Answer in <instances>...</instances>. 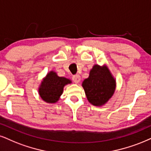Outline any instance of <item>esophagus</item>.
<instances>
[{"label":"esophagus","mask_w":151,"mask_h":151,"mask_svg":"<svg viewBox=\"0 0 151 151\" xmlns=\"http://www.w3.org/2000/svg\"><path fill=\"white\" fill-rule=\"evenodd\" d=\"M72 79L74 83H78L79 82L81 81V76H80V75H78V74H77V75H74L72 77Z\"/></svg>","instance_id":"34e87169"}]
</instances>
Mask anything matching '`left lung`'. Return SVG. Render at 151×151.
Wrapping results in <instances>:
<instances>
[{
	"label": "left lung",
	"mask_w": 151,
	"mask_h": 151,
	"mask_svg": "<svg viewBox=\"0 0 151 151\" xmlns=\"http://www.w3.org/2000/svg\"><path fill=\"white\" fill-rule=\"evenodd\" d=\"M87 99L94 106H102L112 96L115 81L106 66H93L90 76L83 83Z\"/></svg>",
	"instance_id": "left-lung-1"
}]
</instances>
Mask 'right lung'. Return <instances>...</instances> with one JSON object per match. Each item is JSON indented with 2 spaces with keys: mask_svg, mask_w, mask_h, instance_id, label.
<instances>
[{
  "mask_svg": "<svg viewBox=\"0 0 151 151\" xmlns=\"http://www.w3.org/2000/svg\"><path fill=\"white\" fill-rule=\"evenodd\" d=\"M70 83V80L59 77L56 73L51 71L42 81L39 88V94L45 101L55 103L62 94L64 85Z\"/></svg>",
  "mask_w": 151,
  "mask_h": 151,
  "instance_id": "obj_1",
  "label": "right lung"
}]
</instances>
